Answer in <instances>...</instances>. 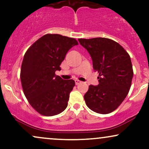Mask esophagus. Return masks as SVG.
I'll use <instances>...</instances> for the list:
<instances>
[{
    "instance_id": "1",
    "label": "esophagus",
    "mask_w": 149,
    "mask_h": 149,
    "mask_svg": "<svg viewBox=\"0 0 149 149\" xmlns=\"http://www.w3.org/2000/svg\"><path fill=\"white\" fill-rule=\"evenodd\" d=\"M74 81H75V84L76 85H78V84H79L81 83V81H79V80H78V79H75Z\"/></svg>"
}]
</instances>
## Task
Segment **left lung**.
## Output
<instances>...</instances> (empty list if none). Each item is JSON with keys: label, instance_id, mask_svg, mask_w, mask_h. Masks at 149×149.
I'll return each instance as SVG.
<instances>
[{"label": "left lung", "instance_id": "8db88e82", "mask_svg": "<svg viewBox=\"0 0 149 149\" xmlns=\"http://www.w3.org/2000/svg\"><path fill=\"white\" fill-rule=\"evenodd\" d=\"M78 40L91 56L94 70L99 73V84L89 86L84 95L86 104L96 113L112 112L130 91L133 77L130 55L119 44L109 38Z\"/></svg>", "mask_w": 149, "mask_h": 149}]
</instances>
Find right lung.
<instances>
[{"mask_svg": "<svg viewBox=\"0 0 149 149\" xmlns=\"http://www.w3.org/2000/svg\"><path fill=\"white\" fill-rule=\"evenodd\" d=\"M77 45L74 38L46 34L24 54L20 73L23 91L30 104L40 114L54 116L67 107L75 82L63 80L55 72L61 70L69 49Z\"/></svg>", "mask_w": 149, "mask_h": 149, "instance_id": "obj_1", "label": "right lung"}]
</instances>
